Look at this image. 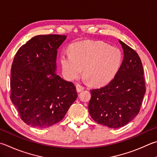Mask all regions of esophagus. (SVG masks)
Listing matches in <instances>:
<instances>
[{
    "mask_svg": "<svg viewBox=\"0 0 157 157\" xmlns=\"http://www.w3.org/2000/svg\"><path fill=\"white\" fill-rule=\"evenodd\" d=\"M76 88H77V91H78V93L81 92L82 90H83L84 89V87L83 86H82V85L80 84H76Z\"/></svg>",
    "mask_w": 157,
    "mask_h": 157,
    "instance_id": "1",
    "label": "esophagus"
}]
</instances>
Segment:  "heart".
<instances>
[{
	"instance_id": "1",
	"label": "heart",
	"mask_w": 157,
	"mask_h": 157,
	"mask_svg": "<svg viewBox=\"0 0 157 157\" xmlns=\"http://www.w3.org/2000/svg\"><path fill=\"white\" fill-rule=\"evenodd\" d=\"M123 55L119 49L101 41L86 40L73 44L70 53H64L60 63L64 75L74 80L81 75L90 84L103 85L110 82L120 69Z\"/></svg>"
}]
</instances>
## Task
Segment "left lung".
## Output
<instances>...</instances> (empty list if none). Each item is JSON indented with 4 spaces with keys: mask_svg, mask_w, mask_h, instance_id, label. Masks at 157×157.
<instances>
[{
    "mask_svg": "<svg viewBox=\"0 0 157 157\" xmlns=\"http://www.w3.org/2000/svg\"><path fill=\"white\" fill-rule=\"evenodd\" d=\"M124 58L119 72L106 86L90 90L88 111L97 123L108 128L124 126L138 115L146 93L141 59L119 40Z\"/></svg>",
    "mask_w": 157,
    "mask_h": 157,
    "instance_id": "left-lung-1",
    "label": "left lung"
}]
</instances>
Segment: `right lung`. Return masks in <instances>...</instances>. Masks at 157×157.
Masks as SVG:
<instances>
[{"mask_svg":"<svg viewBox=\"0 0 157 157\" xmlns=\"http://www.w3.org/2000/svg\"><path fill=\"white\" fill-rule=\"evenodd\" d=\"M66 36L40 35L17 51L11 69V100L25 123L47 128L60 121L78 98L73 83L56 74Z\"/></svg>","mask_w":157,"mask_h":157,"instance_id":"right-lung-1","label":"right lung"}]
</instances>
